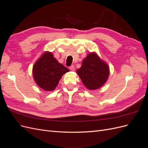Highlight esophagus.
Listing matches in <instances>:
<instances>
[{
    "mask_svg": "<svg viewBox=\"0 0 148 148\" xmlns=\"http://www.w3.org/2000/svg\"><path fill=\"white\" fill-rule=\"evenodd\" d=\"M69 69H70L71 71H75V66H74V65H71V66L69 67Z\"/></svg>",
    "mask_w": 148,
    "mask_h": 148,
    "instance_id": "1",
    "label": "esophagus"
}]
</instances>
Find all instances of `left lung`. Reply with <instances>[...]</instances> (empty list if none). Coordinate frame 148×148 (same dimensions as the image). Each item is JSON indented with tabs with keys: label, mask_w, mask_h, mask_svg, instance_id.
Listing matches in <instances>:
<instances>
[{
	"label": "left lung",
	"mask_w": 148,
	"mask_h": 148,
	"mask_svg": "<svg viewBox=\"0 0 148 148\" xmlns=\"http://www.w3.org/2000/svg\"><path fill=\"white\" fill-rule=\"evenodd\" d=\"M84 85L88 89L94 90L101 87L109 75V68L96 53H89L77 71Z\"/></svg>",
	"instance_id": "8db88e82"
}]
</instances>
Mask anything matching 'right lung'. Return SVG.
<instances>
[{
    "mask_svg": "<svg viewBox=\"0 0 148 148\" xmlns=\"http://www.w3.org/2000/svg\"><path fill=\"white\" fill-rule=\"evenodd\" d=\"M69 70L60 64L50 52H44L36 62L33 68L35 82L45 91H53L62 75Z\"/></svg>",
    "mask_w": 148,
    "mask_h": 148,
    "instance_id": "obj_1",
    "label": "right lung"
}]
</instances>
